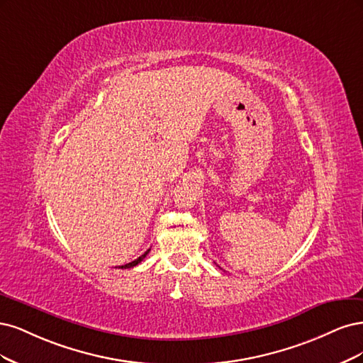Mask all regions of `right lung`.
<instances>
[{
  "instance_id": "obj_1",
  "label": "right lung",
  "mask_w": 363,
  "mask_h": 363,
  "mask_svg": "<svg viewBox=\"0 0 363 363\" xmlns=\"http://www.w3.org/2000/svg\"><path fill=\"white\" fill-rule=\"evenodd\" d=\"M149 252H150V249H149V250H146L142 256H138V258H137L135 261H133V262H130V264H125V265H122L121 268H131V267H135L137 264H140V262H142V261L146 258V255H147Z\"/></svg>"
}]
</instances>
